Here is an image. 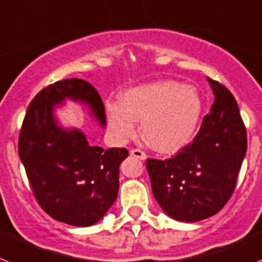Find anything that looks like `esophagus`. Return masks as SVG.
<instances>
[{"label": "esophagus", "mask_w": 262, "mask_h": 262, "mask_svg": "<svg viewBox=\"0 0 262 262\" xmlns=\"http://www.w3.org/2000/svg\"><path fill=\"white\" fill-rule=\"evenodd\" d=\"M130 156L136 157V158L138 159H146V154H145V151H142L141 149H132Z\"/></svg>", "instance_id": "obj_1"}]
</instances>
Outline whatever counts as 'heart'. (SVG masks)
Wrapping results in <instances>:
<instances>
[{"instance_id":"b5f03b06","label":"heart","mask_w":262,"mask_h":262,"mask_svg":"<svg viewBox=\"0 0 262 262\" xmlns=\"http://www.w3.org/2000/svg\"><path fill=\"white\" fill-rule=\"evenodd\" d=\"M203 103L194 87L174 80L145 84L125 91L120 104L106 105L108 128L117 141L141 134L153 149L171 153L187 145L202 117Z\"/></svg>"}]
</instances>
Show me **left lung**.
<instances>
[{"instance_id":"8db88e82","label":"left lung","mask_w":262,"mask_h":262,"mask_svg":"<svg viewBox=\"0 0 262 262\" xmlns=\"http://www.w3.org/2000/svg\"><path fill=\"white\" fill-rule=\"evenodd\" d=\"M215 103L190 144L167 159H146L154 198L169 216L194 223L232 196L247 153V129L228 88L208 77Z\"/></svg>"}]
</instances>
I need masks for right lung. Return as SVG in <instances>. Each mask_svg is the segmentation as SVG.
I'll return each mask as SVG.
<instances>
[{"mask_svg": "<svg viewBox=\"0 0 262 262\" xmlns=\"http://www.w3.org/2000/svg\"><path fill=\"white\" fill-rule=\"evenodd\" d=\"M66 97L90 104L96 117L105 122L103 100L92 84L76 77L56 81L43 88L27 108L18 154L42 210L58 222L88 227L115 203L118 167L129 151L91 146L81 132L56 126L52 106Z\"/></svg>", "mask_w": 262, "mask_h": 262, "instance_id": "1", "label": "right lung"}]
</instances>
